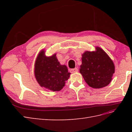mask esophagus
Segmentation results:
<instances>
[{
    "instance_id": "1",
    "label": "esophagus",
    "mask_w": 132,
    "mask_h": 132,
    "mask_svg": "<svg viewBox=\"0 0 132 132\" xmlns=\"http://www.w3.org/2000/svg\"><path fill=\"white\" fill-rule=\"evenodd\" d=\"M78 71V69L77 68H75L74 69H71L70 70V72L71 73H77Z\"/></svg>"
}]
</instances>
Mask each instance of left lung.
<instances>
[{
	"label": "left lung",
	"mask_w": 132,
	"mask_h": 132,
	"mask_svg": "<svg viewBox=\"0 0 132 132\" xmlns=\"http://www.w3.org/2000/svg\"><path fill=\"white\" fill-rule=\"evenodd\" d=\"M95 51H85L82 54L80 73L89 86L100 89L107 86L112 79L115 67L113 62L99 47Z\"/></svg>",
	"instance_id": "8db88e82"
}]
</instances>
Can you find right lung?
<instances>
[{
    "label": "right lung",
    "mask_w": 132,
    "mask_h": 132,
    "mask_svg": "<svg viewBox=\"0 0 132 132\" xmlns=\"http://www.w3.org/2000/svg\"><path fill=\"white\" fill-rule=\"evenodd\" d=\"M34 74L41 87L52 91H59L65 86L71 73L68 72L65 65L60 64L56 53L47 57L43 49L35 61Z\"/></svg>",
    "instance_id": "obj_1"
}]
</instances>
